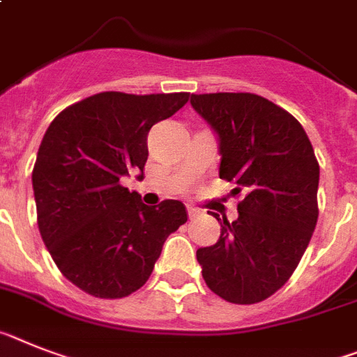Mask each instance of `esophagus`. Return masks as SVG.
I'll return each mask as SVG.
<instances>
[{
  "label": "esophagus",
  "mask_w": 357,
  "mask_h": 357,
  "mask_svg": "<svg viewBox=\"0 0 357 357\" xmlns=\"http://www.w3.org/2000/svg\"><path fill=\"white\" fill-rule=\"evenodd\" d=\"M196 215H199V211H197V208H194V206H188V218H190V220H194Z\"/></svg>",
  "instance_id": "1"
}]
</instances>
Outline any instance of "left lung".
Segmentation results:
<instances>
[{"label": "left lung", "mask_w": 357, "mask_h": 357, "mask_svg": "<svg viewBox=\"0 0 357 357\" xmlns=\"http://www.w3.org/2000/svg\"><path fill=\"white\" fill-rule=\"evenodd\" d=\"M220 136V178L234 181L238 220L197 248L206 287L236 305L259 303L285 285L316 229L319 163L301 123L250 92L192 94Z\"/></svg>", "instance_id": "obj_1"}]
</instances>
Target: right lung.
<instances>
[{
  "label": "right lung",
  "instance_id": "1",
  "mask_svg": "<svg viewBox=\"0 0 357 357\" xmlns=\"http://www.w3.org/2000/svg\"><path fill=\"white\" fill-rule=\"evenodd\" d=\"M188 98L100 92L47 128L32 170L38 227L59 272L86 294L118 299L142 289L165 239L187 223L181 202L149 206L119 179L143 172L149 130Z\"/></svg>",
  "mask_w": 357,
  "mask_h": 357
}]
</instances>
